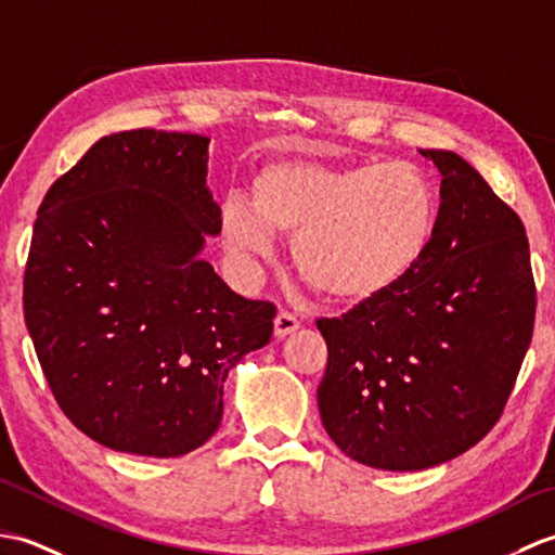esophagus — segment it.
<instances>
[{"label":"esophagus","instance_id":"obj_1","mask_svg":"<svg viewBox=\"0 0 555 555\" xmlns=\"http://www.w3.org/2000/svg\"><path fill=\"white\" fill-rule=\"evenodd\" d=\"M298 328H300V322H298L296 317H293L291 312L281 310V312L276 314V320H274V336H276V338H286L288 334L298 332Z\"/></svg>","mask_w":555,"mask_h":555}]
</instances>
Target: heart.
<instances>
[{"label":"heart","instance_id":"heart-1","mask_svg":"<svg viewBox=\"0 0 555 555\" xmlns=\"http://www.w3.org/2000/svg\"><path fill=\"white\" fill-rule=\"evenodd\" d=\"M436 185L410 162L326 164L276 159L250 181V203L229 197L219 231L238 257H271L293 235V264L334 305H367L415 274L439 229Z\"/></svg>","mask_w":555,"mask_h":555}]
</instances>
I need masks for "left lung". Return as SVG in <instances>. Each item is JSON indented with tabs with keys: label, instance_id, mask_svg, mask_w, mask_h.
Masks as SVG:
<instances>
[{
	"label": "left lung",
	"instance_id": "obj_1",
	"mask_svg": "<svg viewBox=\"0 0 555 555\" xmlns=\"http://www.w3.org/2000/svg\"><path fill=\"white\" fill-rule=\"evenodd\" d=\"M441 173L431 250L405 284L320 320L317 388L326 434L358 463L415 473L479 443L501 417L534 328L520 217L451 150H420Z\"/></svg>",
	"mask_w": 555,
	"mask_h": 555
}]
</instances>
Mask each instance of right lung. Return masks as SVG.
Returning <instances> with one entry per match:
<instances>
[{
	"label": "right lung",
	"instance_id": "add662e5",
	"mask_svg": "<svg viewBox=\"0 0 555 555\" xmlns=\"http://www.w3.org/2000/svg\"><path fill=\"white\" fill-rule=\"evenodd\" d=\"M207 147L152 128L104 135L38 209L28 334L59 408L112 451L203 446L229 372L274 332V305L233 293L199 257L221 233Z\"/></svg>",
	"mask_w": 555,
	"mask_h": 555
}]
</instances>
